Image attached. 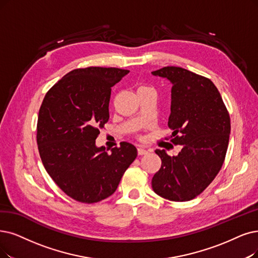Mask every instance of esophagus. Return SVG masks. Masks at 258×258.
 <instances>
[{"label": "esophagus", "mask_w": 258, "mask_h": 258, "mask_svg": "<svg viewBox=\"0 0 258 258\" xmlns=\"http://www.w3.org/2000/svg\"><path fill=\"white\" fill-rule=\"evenodd\" d=\"M138 152H139L140 156H143V154L148 153V150L146 148H144V147H139L138 148Z\"/></svg>", "instance_id": "1"}]
</instances>
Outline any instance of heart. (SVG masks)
<instances>
[{"instance_id": "heart-1", "label": "heart", "mask_w": 258, "mask_h": 258, "mask_svg": "<svg viewBox=\"0 0 258 258\" xmlns=\"http://www.w3.org/2000/svg\"><path fill=\"white\" fill-rule=\"evenodd\" d=\"M140 88H145V86H142V87H140Z\"/></svg>"}]
</instances>
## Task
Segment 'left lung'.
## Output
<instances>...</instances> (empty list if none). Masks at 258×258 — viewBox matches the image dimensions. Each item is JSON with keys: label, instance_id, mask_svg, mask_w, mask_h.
<instances>
[{"label": "left lung", "instance_id": "8db88e82", "mask_svg": "<svg viewBox=\"0 0 258 258\" xmlns=\"http://www.w3.org/2000/svg\"><path fill=\"white\" fill-rule=\"evenodd\" d=\"M151 74L167 79L171 87L168 127L171 142L182 145L178 156L157 149L160 170L151 185L170 201L197 197L219 172L228 150L231 120L218 89L203 76L178 67H165Z\"/></svg>", "mask_w": 258, "mask_h": 258}]
</instances>
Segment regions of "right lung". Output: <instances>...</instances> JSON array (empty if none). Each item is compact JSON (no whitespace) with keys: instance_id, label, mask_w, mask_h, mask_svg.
<instances>
[{"instance_id":"1","label":"right lung","mask_w":258,"mask_h":258,"mask_svg":"<svg viewBox=\"0 0 258 258\" xmlns=\"http://www.w3.org/2000/svg\"><path fill=\"white\" fill-rule=\"evenodd\" d=\"M128 73L116 68L73 70L47 92L41 105L37 125L41 161L50 178L76 201L108 198L138 156L131 143L122 142L110 153L95 143L109 119L111 88Z\"/></svg>"}]
</instances>
